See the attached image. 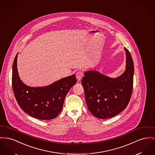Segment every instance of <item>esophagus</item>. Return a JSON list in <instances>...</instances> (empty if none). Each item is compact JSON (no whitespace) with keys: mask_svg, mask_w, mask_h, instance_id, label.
<instances>
[{"mask_svg":"<svg viewBox=\"0 0 155 155\" xmlns=\"http://www.w3.org/2000/svg\"><path fill=\"white\" fill-rule=\"evenodd\" d=\"M82 77H83V75H82V73H81V71H78L77 74H76V78H77V80L78 81L81 80Z\"/></svg>","mask_w":155,"mask_h":155,"instance_id":"34e87169","label":"esophagus"}]
</instances>
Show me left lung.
<instances>
[{
	"label": "left lung",
	"instance_id": "left-lung-1",
	"mask_svg": "<svg viewBox=\"0 0 155 155\" xmlns=\"http://www.w3.org/2000/svg\"><path fill=\"white\" fill-rule=\"evenodd\" d=\"M126 53V69L117 78L95 70L84 73L82 79L85 100L89 110L96 118L116 116L126 108L133 90L134 65L129 50Z\"/></svg>",
	"mask_w": 155,
	"mask_h": 155
}]
</instances>
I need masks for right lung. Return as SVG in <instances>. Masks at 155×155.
Here are the masks:
<instances>
[{"label": "right lung", "mask_w": 155, "mask_h": 155, "mask_svg": "<svg viewBox=\"0 0 155 155\" xmlns=\"http://www.w3.org/2000/svg\"><path fill=\"white\" fill-rule=\"evenodd\" d=\"M18 54L13 64L12 88L18 105L35 118L50 120L56 118L62 110L68 92L77 82L75 75L65 77L45 87H28L18 76Z\"/></svg>", "instance_id": "obj_1"}]
</instances>
